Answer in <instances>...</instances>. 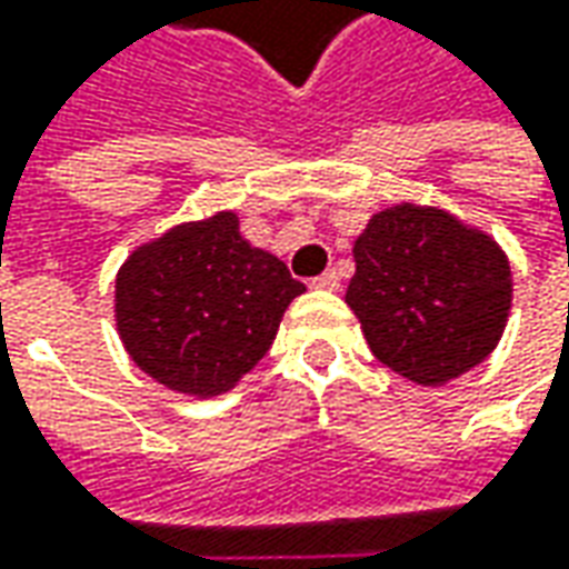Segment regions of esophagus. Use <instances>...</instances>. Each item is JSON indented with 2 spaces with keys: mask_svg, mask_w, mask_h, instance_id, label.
<instances>
[{
  "mask_svg": "<svg viewBox=\"0 0 569 569\" xmlns=\"http://www.w3.org/2000/svg\"><path fill=\"white\" fill-rule=\"evenodd\" d=\"M313 288H319V291H339V272L336 269L322 272L319 278H313Z\"/></svg>",
  "mask_w": 569,
  "mask_h": 569,
  "instance_id": "34e87169",
  "label": "esophagus"
}]
</instances>
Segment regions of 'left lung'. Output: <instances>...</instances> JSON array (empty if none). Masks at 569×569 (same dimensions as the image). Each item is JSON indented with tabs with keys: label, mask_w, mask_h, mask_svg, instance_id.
I'll list each match as a JSON object with an SVG mask.
<instances>
[{
	"label": "left lung",
	"mask_w": 569,
	"mask_h": 569,
	"mask_svg": "<svg viewBox=\"0 0 569 569\" xmlns=\"http://www.w3.org/2000/svg\"><path fill=\"white\" fill-rule=\"evenodd\" d=\"M345 303L377 361L418 386H443L497 348L513 272L488 230L440 206L396 202L355 240Z\"/></svg>",
	"instance_id": "8db88e82"
}]
</instances>
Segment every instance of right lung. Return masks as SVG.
Here are the masks:
<instances>
[{"label":"right lung","mask_w":569,"mask_h":569,"mask_svg":"<svg viewBox=\"0 0 569 569\" xmlns=\"http://www.w3.org/2000/svg\"><path fill=\"white\" fill-rule=\"evenodd\" d=\"M303 291L278 256L243 240L237 211H218L129 252L113 317L139 370L173 392L211 399L266 358Z\"/></svg>","instance_id":"1"}]
</instances>
